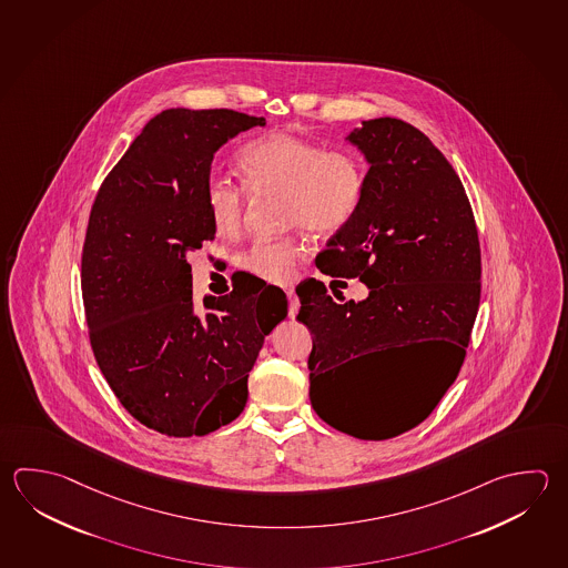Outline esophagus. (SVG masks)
Masks as SVG:
<instances>
[{
  "label": "esophagus",
  "mask_w": 568,
  "mask_h": 568,
  "mask_svg": "<svg viewBox=\"0 0 568 568\" xmlns=\"http://www.w3.org/2000/svg\"><path fill=\"white\" fill-rule=\"evenodd\" d=\"M287 300H290V317H295L300 311V297L295 295V291H287Z\"/></svg>",
  "instance_id": "obj_1"
}]
</instances>
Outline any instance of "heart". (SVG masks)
I'll list each match as a JSON object with an SVG mask.
<instances>
[{"label":"heart","instance_id":"b5f03b06","mask_svg":"<svg viewBox=\"0 0 568 568\" xmlns=\"http://www.w3.org/2000/svg\"><path fill=\"white\" fill-rule=\"evenodd\" d=\"M239 166L243 184L216 171L204 179L206 213L223 236L241 231L246 191L258 196L283 194L285 223L303 226L315 236L339 233L364 203V162L349 150H327L313 140L273 132L246 142L239 152ZM301 257L303 245L297 236L257 239L241 255V267L268 283H287Z\"/></svg>","mask_w":568,"mask_h":568}]
</instances>
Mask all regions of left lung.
<instances>
[{
    "mask_svg": "<svg viewBox=\"0 0 568 568\" xmlns=\"http://www.w3.org/2000/svg\"><path fill=\"white\" fill-rule=\"evenodd\" d=\"M369 162L364 203L329 239L315 265L359 277L364 301L333 300L322 281L297 290V320L310 327L311 406L359 439L416 428L460 374L480 305L478 229L460 179L432 140L404 120H367L349 134ZM432 344L437 367L389 405L363 399L354 364L396 345Z\"/></svg>",
    "mask_w": 568,
    "mask_h": 568,
    "instance_id": "obj_1",
    "label": "left lung"
}]
</instances>
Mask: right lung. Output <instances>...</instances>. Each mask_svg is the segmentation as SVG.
I'll return each mask as SVG.
<instances>
[{
  "mask_svg": "<svg viewBox=\"0 0 568 568\" xmlns=\"http://www.w3.org/2000/svg\"><path fill=\"white\" fill-rule=\"evenodd\" d=\"M263 124L226 108L164 110L90 211L82 300L92 352L130 416L169 438L206 436L243 412L258 349L287 315L285 293L261 283L194 310L186 261L216 231L204 204L214 152Z\"/></svg>",
  "mask_w": 568,
  "mask_h": 568,
  "instance_id": "add662e5",
  "label": "right lung"
}]
</instances>
